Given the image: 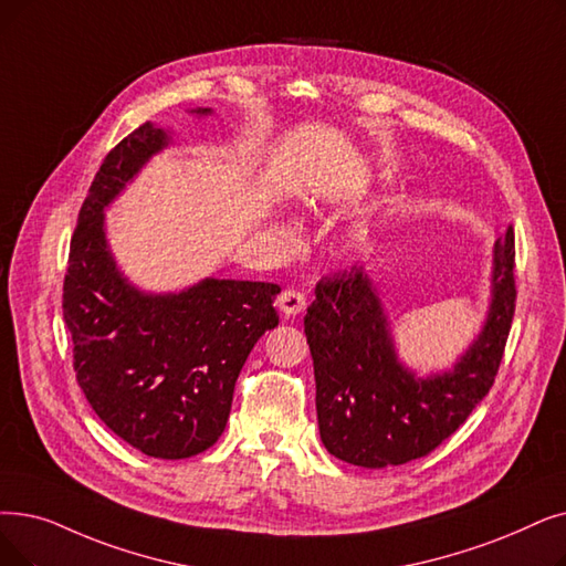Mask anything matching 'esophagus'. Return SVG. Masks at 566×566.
I'll list each match as a JSON object with an SVG mask.
<instances>
[{
  "label": "esophagus",
  "mask_w": 566,
  "mask_h": 566,
  "mask_svg": "<svg viewBox=\"0 0 566 566\" xmlns=\"http://www.w3.org/2000/svg\"><path fill=\"white\" fill-rule=\"evenodd\" d=\"M277 307L284 316H296L307 307V296L298 289H284L277 298Z\"/></svg>",
  "instance_id": "1"
}]
</instances>
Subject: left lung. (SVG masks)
I'll list each match as a JSON object with an SVG mask.
<instances>
[{
	"mask_svg": "<svg viewBox=\"0 0 566 566\" xmlns=\"http://www.w3.org/2000/svg\"><path fill=\"white\" fill-rule=\"evenodd\" d=\"M513 227L495 242L493 301L453 370L416 379L398 360L379 293L363 268L322 277L305 314L316 419L331 455L381 470L434 451L488 396L515 312Z\"/></svg>",
	"mask_w": 566,
	"mask_h": 566,
	"instance_id": "left-lung-1",
	"label": "left lung"
}]
</instances>
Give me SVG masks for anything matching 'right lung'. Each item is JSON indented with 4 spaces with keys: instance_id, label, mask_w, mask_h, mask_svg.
Instances as JSON below:
<instances>
[{
    "instance_id": "1",
    "label": "right lung",
    "mask_w": 566,
    "mask_h": 566,
    "mask_svg": "<svg viewBox=\"0 0 566 566\" xmlns=\"http://www.w3.org/2000/svg\"><path fill=\"white\" fill-rule=\"evenodd\" d=\"M166 145L168 134L145 122L96 170L71 235L62 310L96 416L140 453L182 460L222 437L244 360L280 324V286L208 277L180 293H143L122 277L104 208Z\"/></svg>"
}]
</instances>
